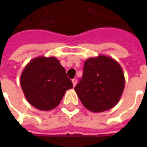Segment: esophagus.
<instances>
[{"instance_id": "esophagus-1", "label": "esophagus", "mask_w": 147, "mask_h": 147, "mask_svg": "<svg viewBox=\"0 0 147 147\" xmlns=\"http://www.w3.org/2000/svg\"><path fill=\"white\" fill-rule=\"evenodd\" d=\"M72 82H73V85H74V87H75L77 84V79H75V78L72 79Z\"/></svg>"}]
</instances>
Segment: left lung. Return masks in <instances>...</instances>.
Here are the masks:
<instances>
[{"label": "left lung", "mask_w": 147, "mask_h": 147, "mask_svg": "<svg viewBox=\"0 0 147 147\" xmlns=\"http://www.w3.org/2000/svg\"><path fill=\"white\" fill-rule=\"evenodd\" d=\"M125 85L123 72L114 59L99 55L84 62L83 74L74 88L85 108L103 112L119 100Z\"/></svg>", "instance_id": "8db88e82"}]
</instances>
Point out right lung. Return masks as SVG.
<instances>
[{"mask_svg": "<svg viewBox=\"0 0 147 147\" xmlns=\"http://www.w3.org/2000/svg\"><path fill=\"white\" fill-rule=\"evenodd\" d=\"M27 100L40 110H51L73 88L64 67L55 57H37L26 65L20 77Z\"/></svg>", "mask_w": 147, "mask_h": 147, "instance_id": "right-lung-1", "label": "right lung"}]
</instances>
